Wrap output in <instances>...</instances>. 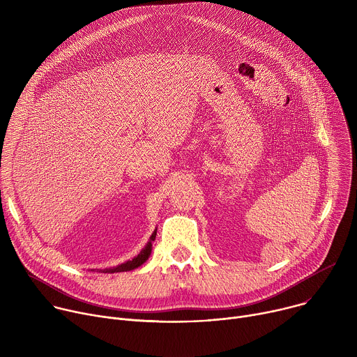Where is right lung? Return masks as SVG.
<instances>
[{
  "instance_id": "add662e5",
  "label": "right lung",
  "mask_w": 357,
  "mask_h": 357,
  "mask_svg": "<svg viewBox=\"0 0 357 357\" xmlns=\"http://www.w3.org/2000/svg\"><path fill=\"white\" fill-rule=\"evenodd\" d=\"M155 236H157V230H154V233L151 234V237H149L148 243L145 244V247L139 251L138 256H135L132 260H128V261H126V263H123V264H120L117 267L105 268V270H100V271L101 273H110V274H113V273H123V271H131L134 268H138L141 264H144L148 260L149 254L152 251V241L155 240Z\"/></svg>"
}]
</instances>
